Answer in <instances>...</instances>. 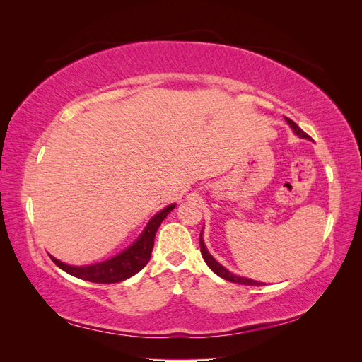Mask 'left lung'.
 Returning <instances> with one entry per match:
<instances>
[{
  "instance_id": "8db88e82",
  "label": "left lung",
  "mask_w": 362,
  "mask_h": 362,
  "mask_svg": "<svg viewBox=\"0 0 362 362\" xmlns=\"http://www.w3.org/2000/svg\"><path fill=\"white\" fill-rule=\"evenodd\" d=\"M286 120H287V124L293 128L294 133L298 134L299 137H302V139H310V136L306 134L305 131H302L298 125H296L291 119L286 117ZM199 243H201V254H202L204 261L206 262V266L210 267V269L216 273L217 276H221V278H223V279H226V281H229V282L243 284V286H262V282H257V281H254V279H247V278H243V276H237V275H234V273L226 270L222 264H218V262L210 255V252L206 250V247H205V245H204V240H202V233H201V237H199Z\"/></svg>"
}]
</instances>
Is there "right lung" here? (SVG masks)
<instances>
[{"instance_id":"add662e5","label":"right lung","mask_w":362,"mask_h":362,"mask_svg":"<svg viewBox=\"0 0 362 362\" xmlns=\"http://www.w3.org/2000/svg\"><path fill=\"white\" fill-rule=\"evenodd\" d=\"M173 208H175V204L163 208L160 213H157L151 218L146 228L144 229V233L140 234V237L133 245L110 259L98 262V264H92V266H83V267L64 264V262L59 261L54 257H51V259L54 261V264L59 266L62 270L69 273V275L75 278H80L84 281H90L96 284H115V282L125 281L133 275H136L137 272H140L148 264L152 247H154V238H156L157 229Z\"/></svg>"}]
</instances>
